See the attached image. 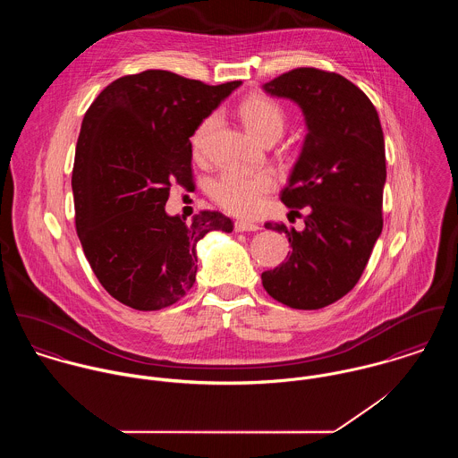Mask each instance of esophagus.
<instances>
[{"label":"esophagus","mask_w":458,"mask_h":458,"mask_svg":"<svg viewBox=\"0 0 458 458\" xmlns=\"http://www.w3.org/2000/svg\"><path fill=\"white\" fill-rule=\"evenodd\" d=\"M261 227L258 225V224H254V222H247V220H236L234 222V231L236 233H254V231H259Z\"/></svg>","instance_id":"34e87169"}]
</instances>
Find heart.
I'll use <instances>...</instances> for the list:
<instances>
[{
	"mask_svg": "<svg viewBox=\"0 0 458 458\" xmlns=\"http://www.w3.org/2000/svg\"><path fill=\"white\" fill-rule=\"evenodd\" d=\"M240 116L249 131L261 142L269 137H278L285 125L282 107L275 100L261 95L247 98L240 106ZM216 114H211L197 127L192 135V149L196 155L202 151L208 135L216 127ZM273 187L275 176L269 171H227L209 185V196L225 211L240 216H250L258 213L264 196L271 192Z\"/></svg>",
	"mask_w": 458,
	"mask_h": 458,
	"instance_id": "obj_1",
	"label": "heart"
}]
</instances>
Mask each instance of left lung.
<instances>
[{"mask_svg":"<svg viewBox=\"0 0 458 458\" xmlns=\"http://www.w3.org/2000/svg\"><path fill=\"white\" fill-rule=\"evenodd\" d=\"M262 89L301 109L307 135L282 202L305 229L267 222L285 233L287 259L261 275L266 293L300 310H316L345 296L360 280L383 231L386 183L385 135L374 104L345 77L294 68Z\"/></svg>","mask_w":458,"mask_h":458,"instance_id":"obj_1","label":"left lung"}]
</instances>
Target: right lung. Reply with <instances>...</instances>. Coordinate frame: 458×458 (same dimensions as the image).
<instances>
[{"instance_id": "right-lung-1", "label": "right lung", "mask_w": 458, "mask_h": 458, "mask_svg": "<svg viewBox=\"0 0 458 458\" xmlns=\"http://www.w3.org/2000/svg\"><path fill=\"white\" fill-rule=\"evenodd\" d=\"M240 84L146 70L113 81L86 111L72 171L75 229L98 282L123 305L176 303L196 282L199 240L233 231L218 211L185 222L164 206L171 183H192L191 137Z\"/></svg>"}]
</instances>
